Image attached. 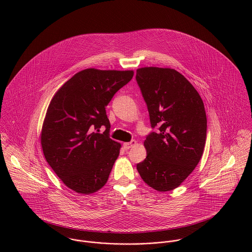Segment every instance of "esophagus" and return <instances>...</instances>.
Segmentation results:
<instances>
[{
  "label": "esophagus",
  "mask_w": 252,
  "mask_h": 252,
  "mask_svg": "<svg viewBox=\"0 0 252 252\" xmlns=\"http://www.w3.org/2000/svg\"><path fill=\"white\" fill-rule=\"evenodd\" d=\"M137 144L136 143V141H131V142H129V143H125V144H123V147H124V149H129V148H131L133 145H135V144Z\"/></svg>",
  "instance_id": "obj_1"
}]
</instances>
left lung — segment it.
<instances>
[{
  "mask_svg": "<svg viewBox=\"0 0 252 252\" xmlns=\"http://www.w3.org/2000/svg\"><path fill=\"white\" fill-rule=\"evenodd\" d=\"M136 80L149 113L152 129L144 141L146 158L137 169L146 184L170 191L198 165L207 139V115L194 86L173 69L146 67Z\"/></svg>",
  "mask_w": 252,
  "mask_h": 252,
  "instance_id": "1",
  "label": "left lung"
}]
</instances>
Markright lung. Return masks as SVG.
Returning <instances> with one entry per match:
<instances>
[{
	"label": "right lung",
	"mask_w": 252,
	"mask_h": 252,
	"mask_svg": "<svg viewBox=\"0 0 252 252\" xmlns=\"http://www.w3.org/2000/svg\"><path fill=\"white\" fill-rule=\"evenodd\" d=\"M133 75V71L83 70L48 106L40 135L43 154L58 178L76 193H94L108 181L120 144L109 138L106 108ZM102 126L106 128L103 134Z\"/></svg>",
	"instance_id": "add662e5"
}]
</instances>
